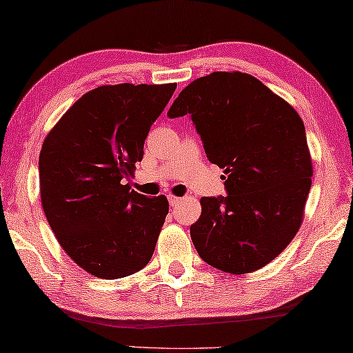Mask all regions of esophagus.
Wrapping results in <instances>:
<instances>
[{
	"instance_id": "34e87169",
	"label": "esophagus",
	"mask_w": 353,
	"mask_h": 353,
	"mask_svg": "<svg viewBox=\"0 0 353 353\" xmlns=\"http://www.w3.org/2000/svg\"><path fill=\"white\" fill-rule=\"evenodd\" d=\"M168 201H170L171 206H177V204L182 201V198L181 196H174V194H168Z\"/></svg>"
}]
</instances>
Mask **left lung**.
<instances>
[{
  "instance_id": "left-lung-1",
  "label": "left lung",
  "mask_w": 353,
  "mask_h": 353,
  "mask_svg": "<svg viewBox=\"0 0 353 353\" xmlns=\"http://www.w3.org/2000/svg\"><path fill=\"white\" fill-rule=\"evenodd\" d=\"M192 115L228 196L199 199L190 227L208 265L230 274L266 266L301 227L312 160L304 123L285 99L241 71L199 77L179 93L171 119Z\"/></svg>"
}]
</instances>
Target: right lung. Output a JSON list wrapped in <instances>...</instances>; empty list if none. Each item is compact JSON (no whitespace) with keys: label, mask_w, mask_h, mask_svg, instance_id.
<instances>
[{"label":"right lung","mask_w":353,"mask_h":353,"mask_svg":"<svg viewBox=\"0 0 353 353\" xmlns=\"http://www.w3.org/2000/svg\"><path fill=\"white\" fill-rule=\"evenodd\" d=\"M177 83H117L82 94L46 136L41 203L57 241L99 279L134 274L154 255L170 203L130 190L152 123Z\"/></svg>","instance_id":"add662e5"}]
</instances>
